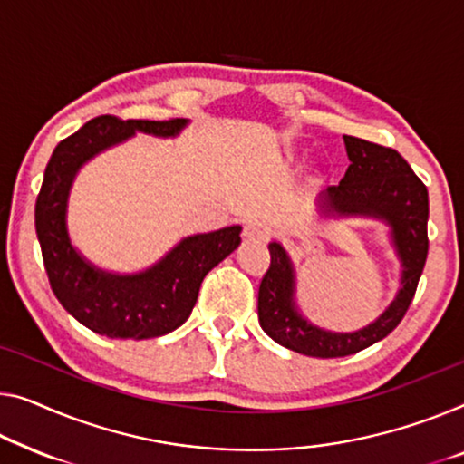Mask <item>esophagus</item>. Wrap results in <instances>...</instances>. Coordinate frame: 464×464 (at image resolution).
Masks as SVG:
<instances>
[{"mask_svg":"<svg viewBox=\"0 0 464 464\" xmlns=\"http://www.w3.org/2000/svg\"><path fill=\"white\" fill-rule=\"evenodd\" d=\"M266 235H268L266 225L260 223V220H247V223L244 225V237L246 239L260 241V239H266Z\"/></svg>","mask_w":464,"mask_h":464,"instance_id":"esophagus-1","label":"esophagus"}]
</instances>
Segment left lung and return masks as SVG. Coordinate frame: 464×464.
I'll return each mask as SVG.
<instances>
[{
	"label": "left lung",
	"instance_id": "1",
	"mask_svg": "<svg viewBox=\"0 0 464 464\" xmlns=\"http://www.w3.org/2000/svg\"><path fill=\"white\" fill-rule=\"evenodd\" d=\"M350 166L340 185L319 196L324 217H372L390 225L392 241L402 262V279L396 298L385 313L354 334H334L314 327L294 302L295 273L289 254L279 241L268 244L271 266L258 289V321L268 337L285 348L314 358L356 354L383 340L404 319L425 268L430 239V193L396 150L343 135Z\"/></svg>",
	"mask_w": 464,
	"mask_h": 464
}]
</instances>
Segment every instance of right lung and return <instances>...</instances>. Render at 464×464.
<instances>
[{
	"instance_id": "1",
	"label": "right lung",
	"mask_w": 464,
	"mask_h": 464,
	"mask_svg": "<svg viewBox=\"0 0 464 464\" xmlns=\"http://www.w3.org/2000/svg\"><path fill=\"white\" fill-rule=\"evenodd\" d=\"M188 121H121L98 116L55 145L34 204V229L47 279L68 313L95 334L112 340H150L175 331L189 319L199 285L220 260L239 246L241 227L191 235L179 241L154 266L133 275L102 271L74 250L66 210L74 177L100 151L127 141L137 130L177 137Z\"/></svg>"
}]
</instances>
